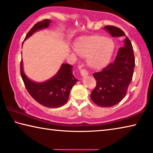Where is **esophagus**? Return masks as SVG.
Here are the masks:
<instances>
[{"label":"esophagus","mask_w":153,"mask_h":153,"mask_svg":"<svg viewBox=\"0 0 153 153\" xmlns=\"http://www.w3.org/2000/svg\"><path fill=\"white\" fill-rule=\"evenodd\" d=\"M80 74H81L82 76L84 77V76H86L88 75V71L86 70H85V69H81L80 70Z\"/></svg>","instance_id":"34e87169"}]
</instances>
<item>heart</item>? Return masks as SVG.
<instances>
[{"label": "heart", "instance_id": "1", "mask_svg": "<svg viewBox=\"0 0 153 153\" xmlns=\"http://www.w3.org/2000/svg\"><path fill=\"white\" fill-rule=\"evenodd\" d=\"M74 50L86 57L88 65L93 69H101L109 63L115 51V44L110 38L101 35L81 36L75 40Z\"/></svg>", "mask_w": 153, "mask_h": 153}]
</instances>
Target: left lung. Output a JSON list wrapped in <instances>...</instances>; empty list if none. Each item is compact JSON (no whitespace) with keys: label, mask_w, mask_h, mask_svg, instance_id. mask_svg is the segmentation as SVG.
Here are the masks:
<instances>
[{"label":"left lung","mask_w":153,"mask_h":153,"mask_svg":"<svg viewBox=\"0 0 153 153\" xmlns=\"http://www.w3.org/2000/svg\"><path fill=\"white\" fill-rule=\"evenodd\" d=\"M104 29L113 37L124 38L123 46L119 49L113 63L102 71L93 74L97 86L91 93L92 100L100 107H110L117 105L126 95L132 79L135 59L130 40L122 30L113 25H107Z\"/></svg>","instance_id":"left-lung-1"}]
</instances>
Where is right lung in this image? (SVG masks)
Returning a JSON list of instances; mask_svg holds the SVG:
<instances>
[{"mask_svg":"<svg viewBox=\"0 0 153 153\" xmlns=\"http://www.w3.org/2000/svg\"><path fill=\"white\" fill-rule=\"evenodd\" d=\"M51 22L50 19H45L38 22L27 33L24 40L37 31L47 28ZM20 72L29 94L36 102L48 108L60 107L65 104L72 87L77 82L72 74V65L67 63L62 64L55 76L44 82H35L28 78L23 69L22 61Z\"/></svg>","mask_w":153,"mask_h":153,"instance_id":"1","label":"right lung"}]
</instances>
